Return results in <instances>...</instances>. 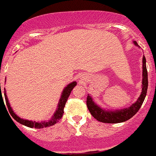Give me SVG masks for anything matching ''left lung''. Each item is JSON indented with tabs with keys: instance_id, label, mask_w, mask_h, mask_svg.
<instances>
[{
	"instance_id": "1",
	"label": "left lung",
	"mask_w": 156,
	"mask_h": 156,
	"mask_svg": "<svg viewBox=\"0 0 156 156\" xmlns=\"http://www.w3.org/2000/svg\"><path fill=\"white\" fill-rule=\"evenodd\" d=\"M133 42L136 45H138L136 41H133ZM142 83H143L142 92L138 100L128 108L117 110L115 112H112V111L108 112V111H105L104 109H101L99 106H98L94 102L90 95H88L87 98H86V105L89 112L97 121L100 122L107 123V124H117V123L124 122L130 119L137 113L144 101L148 89V73L145 56H143V82Z\"/></svg>"
}]
</instances>
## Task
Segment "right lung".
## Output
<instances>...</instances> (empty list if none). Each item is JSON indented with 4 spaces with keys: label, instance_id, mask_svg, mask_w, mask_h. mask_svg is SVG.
Returning a JSON list of instances; mask_svg holds the SVG:
<instances>
[{
    "label": "right lung",
    "instance_id": "1",
    "mask_svg": "<svg viewBox=\"0 0 156 156\" xmlns=\"http://www.w3.org/2000/svg\"><path fill=\"white\" fill-rule=\"evenodd\" d=\"M75 86H76V82H73V83H70V84H68L67 86H66L65 89H64V91H63L61 98H60V101H59V103H58V109L56 110V112L55 113L54 116L52 117L51 119L49 120V121H47L35 122V121H27V120H24V119H22V118H19V117H18L17 115H16V114L13 112V111L12 110L11 107H10V104H9L8 99H7V95H6L5 92H4V98H5L6 104H7V108H8L9 112H10V115L13 117V119L16 120V121H17V122H19L20 124H23V125H25L28 127L40 129V128H43V127H51V126L55 125L57 122H58V121H60V119L62 118L63 115H64V106H65L66 102H67V98H69V95H70L72 89L75 87ZM0 89H1V83H0ZM0 97L2 98V100H3V97H2V94H1V92L0 94ZM3 101H4V100H3Z\"/></svg>",
    "mask_w": 156,
    "mask_h": 156
}]
</instances>
